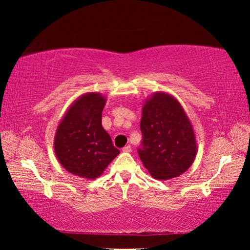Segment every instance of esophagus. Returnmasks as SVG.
Here are the masks:
<instances>
[{
    "mask_svg": "<svg viewBox=\"0 0 250 250\" xmlns=\"http://www.w3.org/2000/svg\"><path fill=\"white\" fill-rule=\"evenodd\" d=\"M122 152H125V153H129L131 152V146H125L124 149H122Z\"/></svg>",
    "mask_w": 250,
    "mask_h": 250,
    "instance_id": "34e87169",
    "label": "esophagus"
}]
</instances>
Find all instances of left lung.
I'll return each mask as SVG.
<instances>
[{"mask_svg":"<svg viewBox=\"0 0 250 250\" xmlns=\"http://www.w3.org/2000/svg\"><path fill=\"white\" fill-rule=\"evenodd\" d=\"M142 147L138 153L151 176L170 180L183 174L197 154L192 122L175 97L156 91L142 105Z\"/></svg>","mask_w":250,"mask_h":250,"instance_id":"1","label":"left lung"}]
</instances>
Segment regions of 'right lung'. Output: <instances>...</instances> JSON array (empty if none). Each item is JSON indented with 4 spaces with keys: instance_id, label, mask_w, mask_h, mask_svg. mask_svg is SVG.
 Masks as SVG:
<instances>
[{
    "instance_id": "add662e5",
    "label": "right lung",
    "mask_w": 250,
    "mask_h": 250,
    "mask_svg": "<svg viewBox=\"0 0 250 250\" xmlns=\"http://www.w3.org/2000/svg\"><path fill=\"white\" fill-rule=\"evenodd\" d=\"M105 97L87 92L71 104L59 121L54 137L58 162L67 172L87 180L103 174L120 153L101 125Z\"/></svg>"
}]
</instances>
